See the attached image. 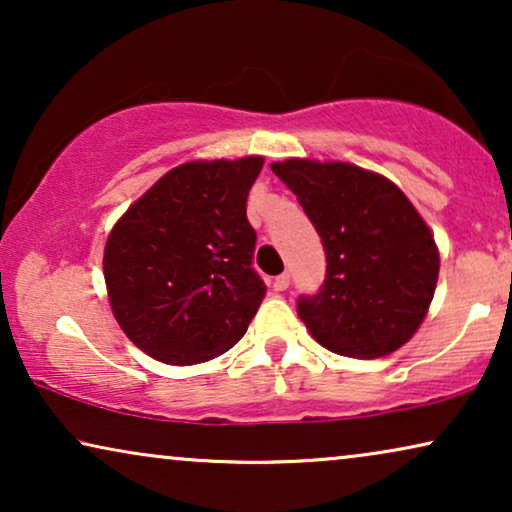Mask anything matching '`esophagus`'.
<instances>
[{"label":"esophagus","mask_w":512,"mask_h":512,"mask_svg":"<svg viewBox=\"0 0 512 512\" xmlns=\"http://www.w3.org/2000/svg\"><path fill=\"white\" fill-rule=\"evenodd\" d=\"M289 284H291V275H289V272H284V275L275 277V282H272V289L286 291V289H289Z\"/></svg>","instance_id":"34e87169"}]
</instances>
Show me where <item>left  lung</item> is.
Segmentation results:
<instances>
[{"instance_id": "obj_1", "label": "left lung", "mask_w": 512, "mask_h": 512, "mask_svg": "<svg viewBox=\"0 0 512 512\" xmlns=\"http://www.w3.org/2000/svg\"><path fill=\"white\" fill-rule=\"evenodd\" d=\"M272 172L291 188L326 249V282L298 300L321 347L380 359L403 347L429 312L440 254L431 228L394 181L340 160L289 158Z\"/></svg>"}]
</instances>
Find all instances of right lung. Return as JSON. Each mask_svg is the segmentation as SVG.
I'll return each instance as SVG.
<instances>
[{
	"instance_id": "add662e5",
	"label": "right lung",
	"mask_w": 512,
	"mask_h": 512,
	"mask_svg": "<svg viewBox=\"0 0 512 512\" xmlns=\"http://www.w3.org/2000/svg\"><path fill=\"white\" fill-rule=\"evenodd\" d=\"M261 170L263 156L188 160L111 228L102 258L111 312L151 359L195 366L247 333L265 298L247 221Z\"/></svg>"
}]
</instances>
